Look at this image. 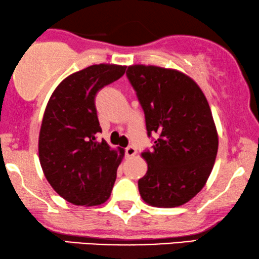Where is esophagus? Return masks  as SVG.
Returning a JSON list of instances; mask_svg holds the SVG:
<instances>
[{
	"mask_svg": "<svg viewBox=\"0 0 259 259\" xmlns=\"http://www.w3.org/2000/svg\"><path fill=\"white\" fill-rule=\"evenodd\" d=\"M136 153H137V148L136 147H133V146L126 147L125 154L127 155V157H133V155H136Z\"/></svg>",
	"mask_w": 259,
	"mask_h": 259,
	"instance_id": "1",
	"label": "esophagus"
}]
</instances>
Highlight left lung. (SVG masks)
Instances as JSON below:
<instances>
[{
	"label": "left lung",
	"mask_w": 259,
	"mask_h": 259,
	"mask_svg": "<svg viewBox=\"0 0 259 259\" xmlns=\"http://www.w3.org/2000/svg\"><path fill=\"white\" fill-rule=\"evenodd\" d=\"M143 108L152 150L141 154L148 169L138 182L140 196L158 207L183 205L203 189L213 168L218 136L208 102L185 74L155 66L127 68Z\"/></svg>",
	"instance_id": "left-lung-1"
}]
</instances>
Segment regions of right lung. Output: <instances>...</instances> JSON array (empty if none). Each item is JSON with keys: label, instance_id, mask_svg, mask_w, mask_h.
<instances>
[{"label": "right lung", "instance_id": "right-lung-1", "mask_svg": "<svg viewBox=\"0 0 259 259\" xmlns=\"http://www.w3.org/2000/svg\"><path fill=\"white\" fill-rule=\"evenodd\" d=\"M125 70L101 63L74 73L56 87L46 107L38 138L41 167L56 193L74 205H100L111 196L123 151L98 140L95 97Z\"/></svg>", "mask_w": 259, "mask_h": 259}]
</instances>
